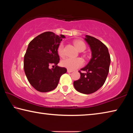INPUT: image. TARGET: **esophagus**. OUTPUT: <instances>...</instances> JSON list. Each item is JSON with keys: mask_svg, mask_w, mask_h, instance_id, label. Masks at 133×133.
<instances>
[{"mask_svg": "<svg viewBox=\"0 0 133 133\" xmlns=\"http://www.w3.org/2000/svg\"><path fill=\"white\" fill-rule=\"evenodd\" d=\"M67 72H68V73H71V72H73V71L71 70L67 69Z\"/></svg>", "mask_w": 133, "mask_h": 133, "instance_id": "obj_1", "label": "esophagus"}]
</instances>
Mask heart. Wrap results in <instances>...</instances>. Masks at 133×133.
Instances as JSON below:
<instances>
[{
    "label": "heart",
    "mask_w": 133,
    "mask_h": 133,
    "mask_svg": "<svg viewBox=\"0 0 133 133\" xmlns=\"http://www.w3.org/2000/svg\"><path fill=\"white\" fill-rule=\"evenodd\" d=\"M74 44L75 45L77 50L80 51L84 50L86 48L85 44L81 40H76L74 42ZM57 53L60 57H63L64 56V45L63 44H60L58 46L57 48ZM83 64H84V62L81 58L67 57L62 60L61 62V64L63 67H66V68L71 70H74L78 67H82Z\"/></svg>",
    "instance_id": "1"
}]
</instances>
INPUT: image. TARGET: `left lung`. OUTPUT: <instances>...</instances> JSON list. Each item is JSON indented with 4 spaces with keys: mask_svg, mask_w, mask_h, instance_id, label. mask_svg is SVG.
I'll list each match as a JSON object with an SVG mask.
<instances>
[{
    "mask_svg": "<svg viewBox=\"0 0 133 133\" xmlns=\"http://www.w3.org/2000/svg\"><path fill=\"white\" fill-rule=\"evenodd\" d=\"M85 40L91 49L92 57L87 65L78 71L80 78L73 82L74 87L81 93H93L104 84L109 71L110 54L105 45L96 38L86 35ZM85 71L82 73L81 70Z\"/></svg>",
    "mask_w": 133,
    "mask_h": 133,
    "instance_id": "8db88e82",
    "label": "left lung"
}]
</instances>
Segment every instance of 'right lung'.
Segmentation results:
<instances>
[{"mask_svg": "<svg viewBox=\"0 0 133 133\" xmlns=\"http://www.w3.org/2000/svg\"><path fill=\"white\" fill-rule=\"evenodd\" d=\"M64 35L46 31L29 43L24 56V70L33 88L40 92H48L57 86L61 76L67 72L57 66L60 61L57 48ZM50 65L55 68L49 69Z\"/></svg>", "mask_w": 133, "mask_h": 133, "instance_id": "1", "label": "right lung"}]
</instances>
